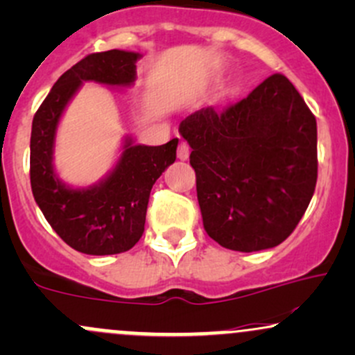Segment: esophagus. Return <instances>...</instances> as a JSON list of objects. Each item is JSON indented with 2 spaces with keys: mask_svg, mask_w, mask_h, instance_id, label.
<instances>
[{
  "mask_svg": "<svg viewBox=\"0 0 355 355\" xmlns=\"http://www.w3.org/2000/svg\"><path fill=\"white\" fill-rule=\"evenodd\" d=\"M177 157H178V159H182V162H185V159H189V157H190V146H189V143H187V141H180V145H178Z\"/></svg>",
  "mask_w": 355,
  "mask_h": 355,
  "instance_id": "34e87169",
  "label": "esophagus"
}]
</instances>
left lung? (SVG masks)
Wrapping results in <instances>:
<instances>
[{
  "mask_svg": "<svg viewBox=\"0 0 355 355\" xmlns=\"http://www.w3.org/2000/svg\"><path fill=\"white\" fill-rule=\"evenodd\" d=\"M192 148L197 198L207 234L232 251H263L297 227L317 185V121L282 73L216 111L178 126Z\"/></svg>",
  "mask_w": 355,
  "mask_h": 355,
  "instance_id": "1",
  "label": "left lung"
}]
</instances>
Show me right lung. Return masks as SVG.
Returning <instances> with one entry per match:
<instances>
[{
    "label": "right lung",
    "instance_id": "right-lung-1",
    "mask_svg": "<svg viewBox=\"0 0 355 355\" xmlns=\"http://www.w3.org/2000/svg\"><path fill=\"white\" fill-rule=\"evenodd\" d=\"M141 53L107 50L92 53L62 73L38 107L30 139V182L35 202L70 248L84 254H119L145 231L151 187L177 158L178 138L159 146L135 145L124 136L118 162L96 184L72 187L53 165L58 123L84 83L131 87Z\"/></svg>",
    "mask_w": 355,
    "mask_h": 355
}]
</instances>
